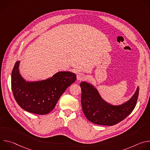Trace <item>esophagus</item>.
<instances>
[{
    "mask_svg": "<svg viewBox=\"0 0 150 150\" xmlns=\"http://www.w3.org/2000/svg\"><path fill=\"white\" fill-rule=\"evenodd\" d=\"M84 78H85L84 74H83L82 73H78L76 75V79L78 81H81V80L83 79Z\"/></svg>",
    "mask_w": 150,
    "mask_h": 150,
    "instance_id": "34e87169",
    "label": "esophagus"
}]
</instances>
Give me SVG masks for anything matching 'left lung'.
<instances>
[{"instance_id":"8db88e82","label":"left lung","mask_w":150,"mask_h":150,"mask_svg":"<svg viewBox=\"0 0 150 150\" xmlns=\"http://www.w3.org/2000/svg\"><path fill=\"white\" fill-rule=\"evenodd\" d=\"M81 105L83 112L90 122L100 125H115L129 115L137 104L139 87L132 97L127 101L113 105L105 101L94 85L86 81L80 83Z\"/></svg>"}]
</instances>
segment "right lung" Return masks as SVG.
<instances>
[{
    "label": "right lung",
    "mask_w": 150,
    "mask_h": 150,
    "mask_svg": "<svg viewBox=\"0 0 150 150\" xmlns=\"http://www.w3.org/2000/svg\"><path fill=\"white\" fill-rule=\"evenodd\" d=\"M19 63L16 62L12 72V90L18 105L30 113L42 115L50 112L76 79L72 72L60 71L46 79L27 81L19 73Z\"/></svg>",
    "instance_id": "right-lung-1"
}]
</instances>
